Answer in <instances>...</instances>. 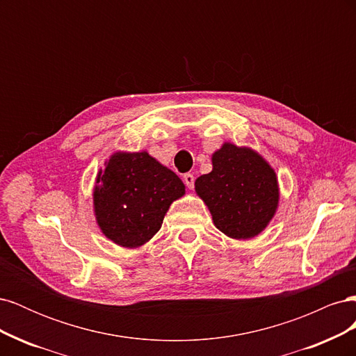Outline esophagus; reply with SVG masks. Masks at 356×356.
<instances>
[{"label": "esophagus", "mask_w": 356, "mask_h": 356, "mask_svg": "<svg viewBox=\"0 0 356 356\" xmlns=\"http://www.w3.org/2000/svg\"><path fill=\"white\" fill-rule=\"evenodd\" d=\"M184 182L188 188L195 187V175L193 174H184Z\"/></svg>", "instance_id": "esophagus-1"}]
</instances>
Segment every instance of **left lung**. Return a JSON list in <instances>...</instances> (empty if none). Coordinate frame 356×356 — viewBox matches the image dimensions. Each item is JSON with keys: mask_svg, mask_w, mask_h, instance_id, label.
<instances>
[{"mask_svg": "<svg viewBox=\"0 0 356 356\" xmlns=\"http://www.w3.org/2000/svg\"><path fill=\"white\" fill-rule=\"evenodd\" d=\"M212 166L195 186L217 229L232 239H250L261 233L279 202L275 170L251 148L230 143L213 153Z\"/></svg>", "mask_w": 356, "mask_h": 356, "instance_id": "1", "label": "left lung"}]
</instances>
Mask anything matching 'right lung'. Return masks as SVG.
Wrapping results in <instances>:
<instances>
[{
  "instance_id": "obj_1",
  "label": "right lung",
  "mask_w": 356,
  "mask_h": 356,
  "mask_svg": "<svg viewBox=\"0 0 356 356\" xmlns=\"http://www.w3.org/2000/svg\"><path fill=\"white\" fill-rule=\"evenodd\" d=\"M184 193L175 172L148 153H115L96 178V221L114 243L141 246L160 230L170 203Z\"/></svg>"
}]
</instances>
